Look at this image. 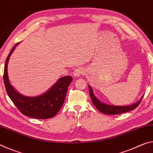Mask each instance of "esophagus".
<instances>
[{
	"label": "esophagus",
	"instance_id": "34e87169",
	"mask_svg": "<svg viewBox=\"0 0 153 153\" xmlns=\"http://www.w3.org/2000/svg\"><path fill=\"white\" fill-rule=\"evenodd\" d=\"M84 73V70L83 68H76L74 71V76L76 77H79Z\"/></svg>",
	"mask_w": 153,
	"mask_h": 153
}]
</instances>
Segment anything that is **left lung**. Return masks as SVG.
I'll return each mask as SVG.
<instances>
[{
  "instance_id": "left-lung-1",
  "label": "left lung",
  "mask_w": 153,
  "mask_h": 153,
  "mask_svg": "<svg viewBox=\"0 0 153 153\" xmlns=\"http://www.w3.org/2000/svg\"><path fill=\"white\" fill-rule=\"evenodd\" d=\"M89 88V92H90V97L91 98V100L92 101L93 105H94L96 108L104 114H107V115H117V114L123 113L128 111L134 110L136 108L140 103L141 100L143 98L144 95H142L140 99L138 102H136L134 104L131 105H126V106H115V105H110L105 104L100 102L98 98L95 97L94 93H93V90L92 87L88 86Z\"/></svg>"
}]
</instances>
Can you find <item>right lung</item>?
<instances>
[{
	"label": "right lung",
	"mask_w": 153,
	"mask_h": 153,
	"mask_svg": "<svg viewBox=\"0 0 153 153\" xmlns=\"http://www.w3.org/2000/svg\"><path fill=\"white\" fill-rule=\"evenodd\" d=\"M19 43H17L13 47L4 65L3 78L7 94L20 112L25 116L42 120L53 117L56 115L63 106L68 86L73 78L70 76L61 77L45 93L37 97H25L19 94L10 84L7 73L9 56Z\"/></svg>",
	"instance_id": "add662e5"
}]
</instances>
